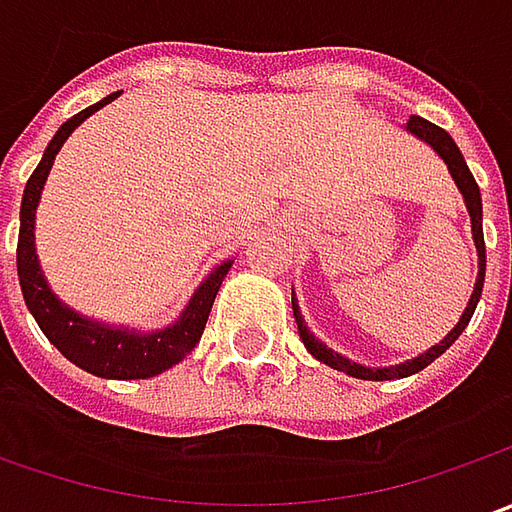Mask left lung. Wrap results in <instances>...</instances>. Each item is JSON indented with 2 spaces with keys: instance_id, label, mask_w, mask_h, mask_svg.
Returning <instances> with one entry per match:
<instances>
[{
  "instance_id": "obj_1",
  "label": "left lung",
  "mask_w": 512,
  "mask_h": 512,
  "mask_svg": "<svg viewBox=\"0 0 512 512\" xmlns=\"http://www.w3.org/2000/svg\"><path fill=\"white\" fill-rule=\"evenodd\" d=\"M407 130L413 133V136H419L422 142H427L430 148L436 150L439 156L444 159V165L450 170V176H453V182L456 187L462 190L464 196V205H467V213H470V227H473V242H476V253H479V276H476V287H473V296H470V302L464 307L462 319H459V325L453 327L447 336H444L442 342L436 344V347H430L427 353L422 356H416V359H410V362L402 364H393V367H364V364L350 362V359H344L342 353H336V350H330L327 344H322L310 330H307L305 319H302V313H299V305H296V299H293V316H296V325H299V336H302V342L310 350V356H316L319 362H325L327 367H333V370H342L347 376H353V379H367V382H387V379H404V376H413V373H419L424 370L430 362H436L439 356H442L444 350L450 347V344L456 342L459 336H462V330L470 325V319H473V310L479 305V299H482V287H484V230H482V193H479V185H476V179H473V173L467 168V162H464L462 150L456 148V142L450 139V133L442 130L439 125H433V122H427L422 116H410V122H407Z\"/></svg>"
}]
</instances>
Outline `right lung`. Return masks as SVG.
I'll list each match as a JSON object with an SVG mask.
<instances>
[{"label": "right lung", "instance_id": "obj_1", "mask_svg": "<svg viewBox=\"0 0 512 512\" xmlns=\"http://www.w3.org/2000/svg\"><path fill=\"white\" fill-rule=\"evenodd\" d=\"M116 96L119 93H110L102 102L79 110L73 119H68L62 128L56 130V136L45 148L42 162L30 173L25 193H22V210H19L16 270H19V285H22L25 305L33 313L36 325L42 327V333L48 336L50 344L65 359H70L76 367L88 370L93 376H102V379H150V376H159L162 370L173 367L176 362H182L187 353L199 344L213 299H216V293H219L233 262L227 259V262L210 270V276L196 287V293L190 296L182 316L173 325L165 327V330H153V333H139V330H128V327H110L102 325V322H93L88 316H79L65 302H59V296L50 290L45 276H42L36 245H33L36 207H39V196H42V187H45V179L53 168L56 153L90 113L105 108Z\"/></svg>", "mask_w": 512, "mask_h": 512}]
</instances>
